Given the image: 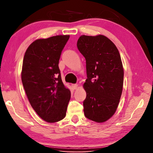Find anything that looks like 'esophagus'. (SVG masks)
<instances>
[{"instance_id": "esophagus-1", "label": "esophagus", "mask_w": 153, "mask_h": 153, "mask_svg": "<svg viewBox=\"0 0 153 153\" xmlns=\"http://www.w3.org/2000/svg\"><path fill=\"white\" fill-rule=\"evenodd\" d=\"M71 87L74 90H76V89L78 88V85H77V84H72Z\"/></svg>"}]
</instances>
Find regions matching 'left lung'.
Returning a JSON list of instances; mask_svg holds the SVG:
<instances>
[{"mask_svg": "<svg viewBox=\"0 0 153 153\" xmlns=\"http://www.w3.org/2000/svg\"><path fill=\"white\" fill-rule=\"evenodd\" d=\"M77 46L86 62L84 115L95 122H105L115 114L122 94L124 71L120 54L115 44L101 34L82 35Z\"/></svg>", "mask_w": 153, "mask_h": 153, "instance_id": "8db88e82", "label": "left lung"}]
</instances>
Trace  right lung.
Listing matches in <instances>:
<instances>
[{
  "label": "right lung",
  "mask_w": 153,
  "mask_h": 153,
  "mask_svg": "<svg viewBox=\"0 0 153 153\" xmlns=\"http://www.w3.org/2000/svg\"><path fill=\"white\" fill-rule=\"evenodd\" d=\"M69 35L37 39L28 46L21 77L31 106L43 120L55 123L65 117L71 98L61 79L59 61Z\"/></svg>",
  "instance_id": "add662e5"
}]
</instances>
